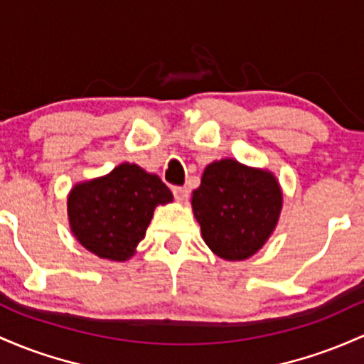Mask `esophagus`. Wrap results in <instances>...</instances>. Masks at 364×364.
I'll return each instance as SVG.
<instances>
[{
  "instance_id": "1",
  "label": "esophagus",
  "mask_w": 364,
  "mask_h": 364,
  "mask_svg": "<svg viewBox=\"0 0 364 364\" xmlns=\"http://www.w3.org/2000/svg\"><path fill=\"white\" fill-rule=\"evenodd\" d=\"M173 193H174V198L178 202H186V200H188V190H186L185 186H174Z\"/></svg>"
}]
</instances>
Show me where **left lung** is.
Returning <instances> with one entry per match:
<instances>
[{"label":"left lung","instance_id":"8db88e82","mask_svg":"<svg viewBox=\"0 0 364 364\" xmlns=\"http://www.w3.org/2000/svg\"><path fill=\"white\" fill-rule=\"evenodd\" d=\"M283 193L266 169L221 159L205 167L191 207L203 242L226 261H243L261 249L277 228Z\"/></svg>","mask_w":364,"mask_h":364}]
</instances>
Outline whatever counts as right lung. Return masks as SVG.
I'll return each mask as SVG.
<instances>
[{
	"instance_id": "add662e5",
	"label": "right lung",
	"mask_w": 364,
	"mask_h": 364,
	"mask_svg": "<svg viewBox=\"0 0 364 364\" xmlns=\"http://www.w3.org/2000/svg\"><path fill=\"white\" fill-rule=\"evenodd\" d=\"M173 193L157 174L124 162L112 173L77 183L67 198L70 230L85 249L109 261H127L145 238L157 205Z\"/></svg>"
}]
</instances>
